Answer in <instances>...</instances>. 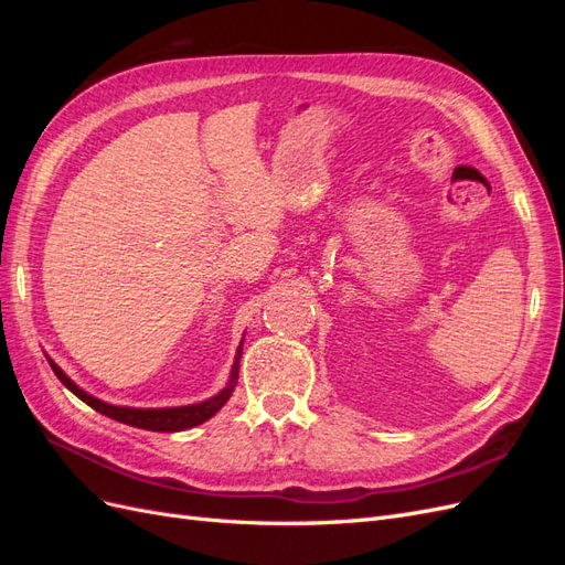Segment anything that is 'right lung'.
Instances as JSON below:
<instances>
[{
    "instance_id": "right-lung-1",
    "label": "right lung",
    "mask_w": 565,
    "mask_h": 565,
    "mask_svg": "<svg viewBox=\"0 0 565 565\" xmlns=\"http://www.w3.org/2000/svg\"><path fill=\"white\" fill-rule=\"evenodd\" d=\"M241 353H243V347L237 349V358H235L233 370H231L228 386L221 391V393H216L214 398L204 401V403H195V405H185V407H162V409H136V407L108 405L104 401L89 396L87 391H82L77 384H73L71 380H67L65 372L54 361H49V365H51V370H54L56 377L63 382V386L71 388L79 401H84L89 407H94L96 413H100V415H106V417L117 419V422H122V424H129V426H136V429L183 431V429H191V426H198L202 422H207L212 415H216L218 409L226 405V401L231 398V393L235 388V382H237V361H241Z\"/></svg>"
}]
</instances>
